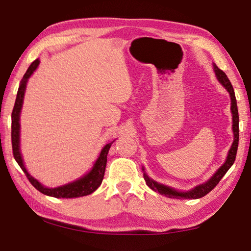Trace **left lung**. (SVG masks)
<instances>
[{"label": "left lung", "instance_id": "left-lung-1", "mask_svg": "<svg viewBox=\"0 0 251 251\" xmlns=\"http://www.w3.org/2000/svg\"><path fill=\"white\" fill-rule=\"evenodd\" d=\"M214 70L216 76L220 83L224 85V87L228 91L229 95H230L231 99V113H232V131H233V143L231 145L230 151L228 152L227 159L225 161V164L220 167L217 172L215 173V175L212 176L209 180L205 184H201L197 187H195L194 189L189 190V192H184V193H179L177 190L171 188V187L164 186L161 184H158V182L154 181L151 179L145 173H144V178H145L147 186L151 188L154 192L159 193L164 196L169 197V198H178V199H182V198H188V199H197V198H201L203 196L211 192L212 189L215 188L216 186L218 185V182L222 180V178L224 177L225 174L228 172V169L232 166L233 161L236 159V155H237V150H238V142H239V115H238V108H237V101H236V96H235V92H233L232 85L230 83V80L228 79L227 75L224 73V72L219 69V67L214 64ZM144 171V169H143Z\"/></svg>", "mask_w": 251, "mask_h": 251}]
</instances>
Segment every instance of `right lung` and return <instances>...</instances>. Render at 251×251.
<instances>
[{
    "label": "right lung",
    "mask_w": 251,
    "mask_h": 251,
    "mask_svg": "<svg viewBox=\"0 0 251 251\" xmlns=\"http://www.w3.org/2000/svg\"><path fill=\"white\" fill-rule=\"evenodd\" d=\"M40 64V59L37 58L34 61L26 71V73L24 74L22 80H21L18 95H16L15 104L13 112H12V150H13V156L16 160V163L19 164V166L22 168L25 176L27 177L28 181L35 187V188L41 192L42 194L48 195V196H52L55 198H74V197H82L90 195L93 192L99 188L100 185L101 184L105 174L106 163H107V154L110 146L114 143H108L107 145H105L103 150H101L99 158L95 161L94 166H93L92 171L86 174L84 177L79 178V179L75 180L70 184L59 186L56 188H46L43 185H41L39 181L29 175L27 173L26 168H25L23 164L22 156L20 152V113L21 108H22L23 99H24V93L25 88H26V83L29 76L33 74V72L37 69V66Z\"/></svg>",
    "instance_id": "right-lung-1"
}]
</instances>
